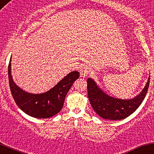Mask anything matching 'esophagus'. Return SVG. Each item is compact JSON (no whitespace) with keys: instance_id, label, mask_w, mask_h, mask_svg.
<instances>
[{"instance_id":"34e87169","label":"esophagus","mask_w":154,"mask_h":154,"mask_svg":"<svg viewBox=\"0 0 154 154\" xmlns=\"http://www.w3.org/2000/svg\"><path fill=\"white\" fill-rule=\"evenodd\" d=\"M80 71V75L82 77H85L86 75H88L89 74V72H91V69L88 65H83L82 68L79 70Z\"/></svg>"}]
</instances>
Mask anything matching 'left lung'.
<instances>
[{"instance_id":"obj_1","label":"left lung","mask_w":154,"mask_h":154,"mask_svg":"<svg viewBox=\"0 0 154 154\" xmlns=\"http://www.w3.org/2000/svg\"><path fill=\"white\" fill-rule=\"evenodd\" d=\"M149 83L150 78L143 91L133 99L119 100L108 96L92 79H88V97L91 107L100 117L109 120H121L130 116L140 105L146 95Z\"/></svg>"}]
</instances>
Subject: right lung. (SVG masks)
<instances>
[{
	"label": "right lung",
	"instance_id": "right-lung-1",
	"mask_svg": "<svg viewBox=\"0 0 154 154\" xmlns=\"http://www.w3.org/2000/svg\"><path fill=\"white\" fill-rule=\"evenodd\" d=\"M10 90L17 106L27 115L37 119H48L56 115L63 107L67 93L80 76L78 71L68 74L49 91L43 94H30L17 86L11 75V60L8 67Z\"/></svg>",
	"mask_w": 154,
	"mask_h": 154
}]
</instances>
